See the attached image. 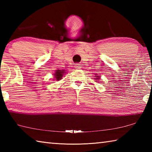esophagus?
Instances as JSON below:
<instances>
[{
  "mask_svg": "<svg viewBox=\"0 0 152 152\" xmlns=\"http://www.w3.org/2000/svg\"><path fill=\"white\" fill-rule=\"evenodd\" d=\"M74 68L76 69H80L81 68V65L80 64H76L75 65H74Z\"/></svg>",
  "mask_w": 152,
  "mask_h": 152,
  "instance_id": "obj_1",
  "label": "esophagus"
}]
</instances>
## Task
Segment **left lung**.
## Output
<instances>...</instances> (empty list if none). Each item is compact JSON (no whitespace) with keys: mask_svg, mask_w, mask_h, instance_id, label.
<instances>
[{"mask_svg":"<svg viewBox=\"0 0 152 152\" xmlns=\"http://www.w3.org/2000/svg\"><path fill=\"white\" fill-rule=\"evenodd\" d=\"M96 77H98V76H96ZM99 78H97L96 79H99Z\"/></svg>","mask_w":152,"mask_h":152,"instance_id":"obj_1","label":"left lung"}]
</instances>
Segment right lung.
Listing matches in <instances>:
<instances>
[{"instance_id": "add662e5", "label": "right lung", "mask_w": 152, "mask_h": 152, "mask_svg": "<svg viewBox=\"0 0 152 152\" xmlns=\"http://www.w3.org/2000/svg\"><path fill=\"white\" fill-rule=\"evenodd\" d=\"M56 72L55 74V78H56V80H60V79H61V78H62L63 76V74L64 73V70H56Z\"/></svg>"}]
</instances>
